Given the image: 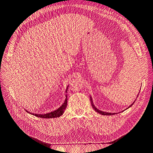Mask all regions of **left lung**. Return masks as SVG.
I'll use <instances>...</instances> for the list:
<instances>
[{
	"label": "left lung",
	"instance_id": "left-lung-1",
	"mask_svg": "<svg viewBox=\"0 0 153 153\" xmlns=\"http://www.w3.org/2000/svg\"><path fill=\"white\" fill-rule=\"evenodd\" d=\"M135 101H134V102L132 103V105H131L130 106H129L128 108H129V107H130L131 106H132V105H133V104L134 103H135ZM91 105H92V108H94V110L96 111V112H98V113H99V114H101V115H114V114H115V113H108V112H103V111H101V110H98V109L97 108H96L95 106H94V105H93V102H92V101L91 97Z\"/></svg>",
	"mask_w": 153,
	"mask_h": 153
}]
</instances>
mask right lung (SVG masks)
Wrapping results in <instances>:
<instances>
[{
	"instance_id": "obj_1",
	"label": "right lung",
	"mask_w": 153,
	"mask_h": 153,
	"mask_svg": "<svg viewBox=\"0 0 153 153\" xmlns=\"http://www.w3.org/2000/svg\"><path fill=\"white\" fill-rule=\"evenodd\" d=\"M68 87H67L66 92H67V91H68ZM67 101H68V100H67V96H66L65 101H64V103L62 104V105L61 106V107L59 108L55 111H53V112H52L48 113L46 114H42V115L41 114H32L35 115V116H36V117H41V118H54V117H60L61 115H62V114L64 112V110H65V109L67 107Z\"/></svg>"
}]
</instances>
